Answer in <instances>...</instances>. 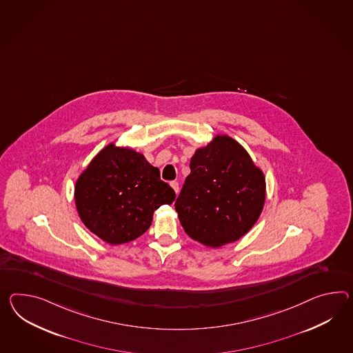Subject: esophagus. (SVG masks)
<instances>
[{
	"label": "esophagus",
	"mask_w": 353,
	"mask_h": 353,
	"mask_svg": "<svg viewBox=\"0 0 353 353\" xmlns=\"http://www.w3.org/2000/svg\"><path fill=\"white\" fill-rule=\"evenodd\" d=\"M171 186H172V189L174 190V192L177 194L179 189H180V188H179V182H177V181H172V182H171Z\"/></svg>",
	"instance_id": "esophagus-1"
}]
</instances>
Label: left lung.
Instances as JSON below:
<instances>
[{
  "mask_svg": "<svg viewBox=\"0 0 353 353\" xmlns=\"http://www.w3.org/2000/svg\"><path fill=\"white\" fill-rule=\"evenodd\" d=\"M176 199L179 219L192 240L209 248L234 242L258 221L265 180L249 153L230 137H215L190 161Z\"/></svg>",
  "mask_w": 353,
  "mask_h": 353,
  "instance_id": "obj_1",
  "label": "left lung"
}]
</instances>
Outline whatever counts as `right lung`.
<instances>
[{
	"instance_id": "right-lung-1",
	"label": "right lung",
	"mask_w": 353,
	"mask_h": 353,
	"mask_svg": "<svg viewBox=\"0 0 353 353\" xmlns=\"http://www.w3.org/2000/svg\"><path fill=\"white\" fill-rule=\"evenodd\" d=\"M176 194L159 170L132 149L110 144L80 174L75 203L80 219L99 239L121 245L148 231L155 209Z\"/></svg>"
}]
</instances>
